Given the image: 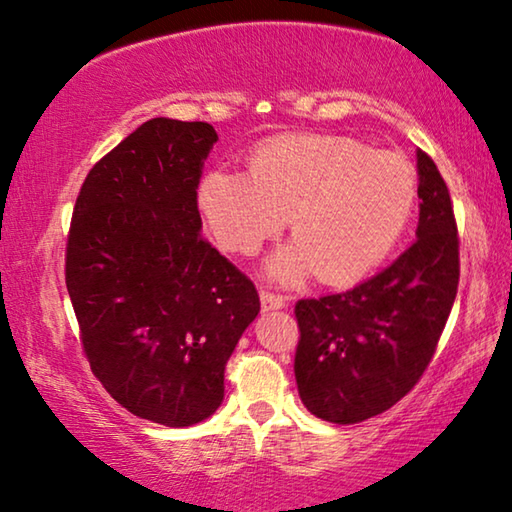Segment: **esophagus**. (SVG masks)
Here are the masks:
<instances>
[{"mask_svg": "<svg viewBox=\"0 0 512 512\" xmlns=\"http://www.w3.org/2000/svg\"><path fill=\"white\" fill-rule=\"evenodd\" d=\"M259 301H262V310H282L287 305L285 296L273 294L269 289H262V292H259Z\"/></svg>", "mask_w": 512, "mask_h": 512, "instance_id": "1", "label": "esophagus"}]
</instances>
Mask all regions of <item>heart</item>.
<instances>
[{
    "mask_svg": "<svg viewBox=\"0 0 512 512\" xmlns=\"http://www.w3.org/2000/svg\"><path fill=\"white\" fill-rule=\"evenodd\" d=\"M416 200L409 160L333 133L259 144L246 174L213 170L197 190L204 225L220 248L255 255L289 216L294 243L271 259V276L289 282L315 269L331 285L384 262L407 230Z\"/></svg>",
    "mask_w": 512,
    "mask_h": 512,
    "instance_id": "1",
    "label": "heart"
}]
</instances>
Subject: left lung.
<instances>
[{"instance_id":"obj_1","label":"left lung","mask_w":512,"mask_h":512,"mask_svg":"<svg viewBox=\"0 0 512 512\" xmlns=\"http://www.w3.org/2000/svg\"><path fill=\"white\" fill-rule=\"evenodd\" d=\"M416 241L340 294L301 299L294 315V375L301 402L329 423L352 425L391 409L430 365L460 282V239L451 193L418 151Z\"/></svg>"}]
</instances>
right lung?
Masks as SVG:
<instances>
[{
  "mask_svg": "<svg viewBox=\"0 0 512 512\" xmlns=\"http://www.w3.org/2000/svg\"><path fill=\"white\" fill-rule=\"evenodd\" d=\"M216 140L204 121H144L89 170L66 243L91 372L167 427L220 407L225 365L259 312L250 278L200 234L197 186Z\"/></svg>",
  "mask_w": 512,
  "mask_h": 512,
  "instance_id": "obj_1",
  "label": "right lung"
}]
</instances>
